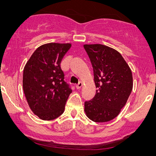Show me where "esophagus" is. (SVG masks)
Masks as SVG:
<instances>
[{
    "mask_svg": "<svg viewBox=\"0 0 156 156\" xmlns=\"http://www.w3.org/2000/svg\"><path fill=\"white\" fill-rule=\"evenodd\" d=\"M82 85H83V84H82V82H79L78 84H76V88L77 89H80L81 87H82Z\"/></svg>",
    "mask_w": 156,
    "mask_h": 156,
    "instance_id": "34e87169",
    "label": "esophagus"
}]
</instances>
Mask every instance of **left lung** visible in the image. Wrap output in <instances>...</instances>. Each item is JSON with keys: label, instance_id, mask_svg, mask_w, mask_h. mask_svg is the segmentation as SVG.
<instances>
[{"label": "left lung", "instance_id": "1", "mask_svg": "<svg viewBox=\"0 0 156 156\" xmlns=\"http://www.w3.org/2000/svg\"><path fill=\"white\" fill-rule=\"evenodd\" d=\"M90 59L96 87L94 97L84 102L87 117L106 122L118 116L133 89L130 67L118 51L101 44H84Z\"/></svg>", "mask_w": 156, "mask_h": 156}]
</instances>
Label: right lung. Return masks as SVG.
I'll list each match as a JSON object with an SVG mask.
<instances>
[{
    "instance_id": "add662e5",
    "label": "right lung",
    "mask_w": 156,
    "mask_h": 156,
    "mask_svg": "<svg viewBox=\"0 0 156 156\" xmlns=\"http://www.w3.org/2000/svg\"><path fill=\"white\" fill-rule=\"evenodd\" d=\"M69 43H48L39 47L27 62L23 87L30 109L40 119L50 121L63 114L72 90L64 80L60 63Z\"/></svg>"
}]
</instances>
